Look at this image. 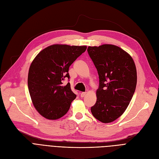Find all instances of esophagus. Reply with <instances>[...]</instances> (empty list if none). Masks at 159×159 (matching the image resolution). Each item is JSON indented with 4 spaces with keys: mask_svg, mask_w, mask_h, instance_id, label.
Masks as SVG:
<instances>
[{
    "mask_svg": "<svg viewBox=\"0 0 159 159\" xmlns=\"http://www.w3.org/2000/svg\"><path fill=\"white\" fill-rule=\"evenodd\" d=\"M85 95H86V93H85V92H81V93H80V96H81V97H85Z\"/></svg>",
    "mask_w": 159,
    "mask_h": 159,
    "instance_id": "34e87169",
    "label": "esophagus"
}]
</instances>
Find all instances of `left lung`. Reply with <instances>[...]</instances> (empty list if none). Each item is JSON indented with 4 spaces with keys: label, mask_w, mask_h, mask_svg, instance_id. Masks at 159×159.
<instances>
[{
    "label": "left lung",
    "mask_w": 159,
    "mask_h": 159,
    "mask_svg": "<svg viewBox=\"0 0 159 159\" xmlns=\"http://www.w3.org/2000/svg\"><path fill=\"white\" fill-rule=\"evenodd\" d=\"M87 52L99 78L97 101L91 111L100 122L110 123L124 112L133 97L135 65L128 53L113 45L89 47Z\"/></svg>",
    "instance_id": "8db88e82"
}]
</instances>
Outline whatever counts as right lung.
Listing matches in <instances>:
<instances>
[{"instance_id":"add662e5","label":"right lung","mask_w":159,"mask_h":159,"mask_svg":"<svg viewBox=\"0 0 159 159\" xmlns=\"http://www.w3.org/2000/svg\"><path fill=\"white\" fill-rule=\"evenodd\" d=\"M86 46L53 45L43 49L33 61L27 84L33 104L41 116L57 120L67 113L76 95L65 78L70 79L69 67L86 51Z\"/></svg>"}]
</instances>
